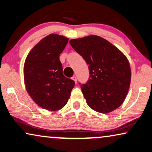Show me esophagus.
Segmentation results:
<instances>
[{
	"label": "esophagus",
	"instance_id": "esophagus-1",
	"mask_svg": "<svg viewBox=\"0 0 152 152\" xmlns=\"http://www.w3.org/2000/svg\"><path fill=\"white\" fill-rule=\"evenodd\" d=\"M72 80H73L74 82H75V83H77V78H76V76H74L72 78Z\"/></svg>",
	"mask_w": 152,
	"mask_h": 152
}]
</instances>
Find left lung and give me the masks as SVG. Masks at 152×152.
Listing matches in <instances>:
<instances>
[{"mask_svg": "<svg viewBox=\"0 0 152 152\" xmlns=\"http://www.w3.org/2000/svg\"><path fill=\"white\" fill-rule=\"evenodd\" d=\"M89 69V79L81 85L86 103L93 110L107 114L122 105L129 90L131 67L126 57L107 40L91 35L69 41Z\"/></svg>", "mask_w": 152, "mask_h": 152, "instance_id": "1", "label": "left lung"}]
</instances>
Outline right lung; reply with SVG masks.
I'll return each mask as SVG.
<instances>
[{
    "mask_svg": "<svg viewBox=\"0 0 152 152\" xmlns=\"http://www.w3.org/2000/svg\"><path fill=\"white\" fill-rule=\"evenodd\" d=\"M67 42V38L51 34L38 42L26 59V91L34 102L45 110L57 111L64 107L75 85V82L64 76L59 60Z\"/></svg>",
    "mask_w": 152,
    "mask_h": 152,
    "instance_id": "right-lung-1",
    "label": "right lung"
}]
</instances>
